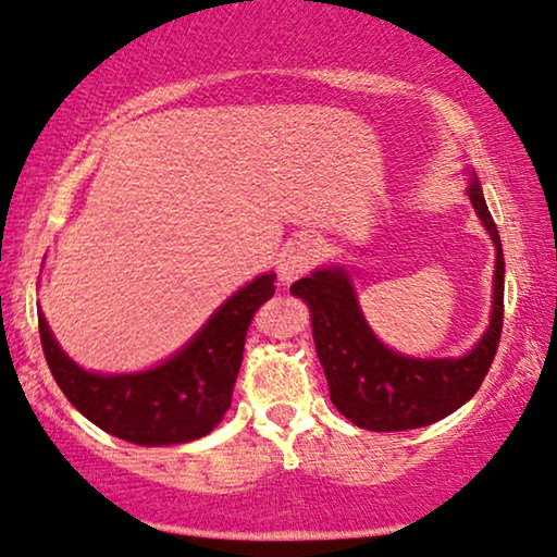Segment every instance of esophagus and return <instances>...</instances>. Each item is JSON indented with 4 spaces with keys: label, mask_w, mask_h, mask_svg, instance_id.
<instances>
[{
    "label": "esophagus",
    "mask_w": 557,
    "mask_h": 557,
    "mask_svg": "<svg viewBox=\"0 0 557 557\" xmlns=\"http://www.w3.org/2000/svg\"><path fill=\"white\" fill-rule=\"evenodd\" d=\"M318 257H321V244L313 236H300V239L290 242L280 257V280L283 283H293V280L302 277L313 270Z\"/></svg>",
    "instance_id": "34e87169"
}]
</instances>
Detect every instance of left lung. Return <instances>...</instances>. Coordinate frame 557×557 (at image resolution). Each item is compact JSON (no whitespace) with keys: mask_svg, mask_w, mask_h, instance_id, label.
<instances>
[{"mask_svg":"<svg viewBox=\"0 0 557 557\" xmlns=\"http://www.w3.org/2000/svg\"><path fill=\"white\" fill-rule=\"evenodd\" d=\"M466 193L496 247V270L492 323L461 359H410L389 351L367 325L344 270H318L290 287L310 308L331 403L354 425L376 433L433 425L469 403L492 367L504 325V251L476 177Z\"/></svg>","mask_w":557,"mask_h":557,"instance_id":"obj_1","label":"left lung"}]
</instances>
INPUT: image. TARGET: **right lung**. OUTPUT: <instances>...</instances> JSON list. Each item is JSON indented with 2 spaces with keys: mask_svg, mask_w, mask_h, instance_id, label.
<instances>
[{
  "mask_svg": "<svg viewBox=\"0 0 557 557\" xmlns=\"http://www.w3.org/2000/svg\"><path fill=\"white\" fill-rule=\"evenodd\" d=\"M272 295L274 274H262L232 295L181 354L143 374L84 372L55 344L42 313L37 329L53 380L84 418L137 446H173L203 438L224 420L249 323Z\"/></svg>",
  "mask_w": 557,
  "mask_h": 557,
  "instance_id": "add662e5",
  "label": "right lung"
}]
</instances>
